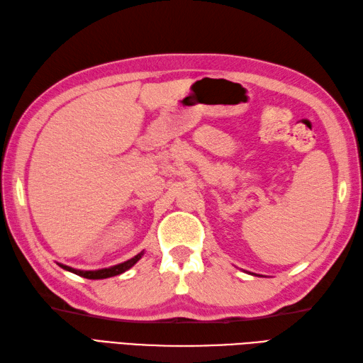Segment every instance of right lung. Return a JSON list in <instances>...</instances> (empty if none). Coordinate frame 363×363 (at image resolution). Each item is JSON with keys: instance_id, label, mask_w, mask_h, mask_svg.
<instances>
[{"instance_id": "add662e5", "label": "right lung", "mask_w": 363, "mask_h": 363, "mask_svg": "<svg viewBox=\"0 0 363 363\" xmlns=\"http://www.w3.org/2000/svg\"><path fill=\"white\" fill-rule=\"evenodd\" d=\"M142 255H143V252H140V254H138L136 257H133L131 259L125 261V263L116 264V266L106 267V269H99V271H80V269H74V267L65 266V264H58V266L63 267L65 271H69V272H72L75 275H80L83 278H88V280H102V278H109V277L119 275V274H123L125 271H128L130 267H133L134 264L138 263V261L142 258Z\"/></svg>"}]
</instances>
